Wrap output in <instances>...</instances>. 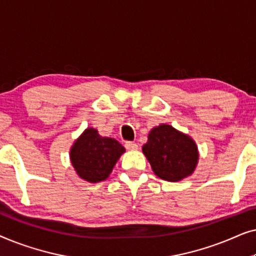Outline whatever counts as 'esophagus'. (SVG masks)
Masks as SVG:
<instances>
[{
	"label": "esophagus",
	"mask_w": 256,
	"mask_h": 256,
	"mask_svg": "<svg viewBox=\"0 0 256 256\" xmlns=\"http://www.w3.org/2000/svg\"><path fill=\"white\" fill-rule=\"evenodd\" d=\"M124 146L128 150H136V149H138V146L135 142H126Z\"/></svg>",
	"instance_id": "34e87169"
}]
</instances>
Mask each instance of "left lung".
Listing matches in <instances>:
<instances>
[{
    "mask_svg": "<svg viewBox=\"0 0 256 256\" xmlns=\"http://www.w3.org/2000/svg\"><path fill=\"white\" fill-rule=\"evenodd\" d=\"M142 152L154 174L168 182H180L191 176L199 160L194 138L166 124L156 126L149 132Z\"/></svg>",
    "mask_w": 256,
    "mask_h": 256,
    "instance_id": "left-lung-1",
    "label": "left lung"
}]
</instances>
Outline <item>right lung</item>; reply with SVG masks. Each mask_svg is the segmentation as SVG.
<instances>
[{
    "instance_id": "add662e5",
    "label": "right lung",
    "mask_w": 256,
    "mask_h": 256,
    "mask_svg": "<svg viewBox=\"0 0 256 256\" xmlns=\"http://www.w3.org/2000/svg\"><path fill=\"white\" fill-rule=\"evenodd\" d=\"M126 152L116 140L99 135L96 128H86L70 149V160L76 174L88 183L106 180Z\"/></svg>"
}]
</instances>
